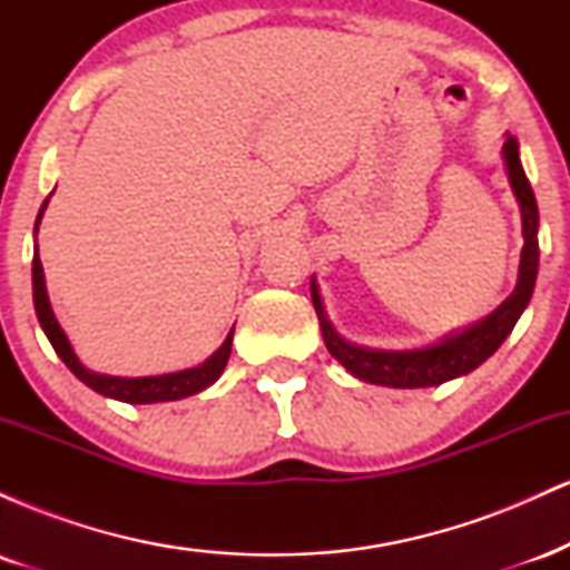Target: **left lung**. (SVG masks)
I'll return each mask as SVG.
<instances>
[{
    "label": "left lung",
    "mask_w": 570,
    "mask_h": 570,
    "mask_svg": "<svg viewBox=\"0 0 570 570\" xmlns=\"http://www.w3.org/2000/svg\"><path fill=\"white\" fill-rule=\"evenodd\" d=\"M503 158H507L509 181H512L517 200H520L522 238H525L520 257V278H517L514 292L488 318L469 326V330L458 332L453 337L442 340L440 345H431V348L421 351H372L362 348V345L345 343L332 330L316 284H311L313 307H316L318 324H322L326 348H330L332 356L351 375L362 377L364 383L389 385V389H426V385H440L480 367L488 356H493L499 351V345L514 330L517 318H520L528 299H531L535 273H539V238H535V233H539V206H535L531 181H528V176L520 166V153H517V141L512 136L503 144Z\"/></svg>",
    "instance_id": "1"
}]
</instances>
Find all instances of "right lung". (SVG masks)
I'll use <instances>...</instances> for the list:
<instances>
[{"mask_svg": "<svg viewBox=\"0 0 570 570\" xmlns=\"http://www.w3.org/2000/svg\"><path fill=\"white\" fill-rule=\"evenodd\" d=\"M45 206H48V200H45L42 208H39L37 225H39V219H42ZM35 233H37V227H35ZM31 284H35L37 318H39V324H42V330H45V335H48L50 345H53L58 356H61V362L67 364V367L75 372V375L80 377L85 385H90V389L98 391V394H104V396L120 399V402H128V404L174 402V399L193 396V394H198V391L208 389V385L217 381V377L222 375V370H225L227 358H230L233 332L227 335L225 343H222V348L214 353L212 358H206L200 367H193V370H185V372H171V375H158V377L98 375V372H90V370L82 367L80 358H77L75 351H71L67 335H63V330L56 322L53 307H50V299H48V289H45V273H42V263H39L37 248H35V259H31Z\"/></svg>", "mask_w": 570, "mask_h": 570, "instance_id": "right-lung-1", "label": "right lung"}]
</instances>
